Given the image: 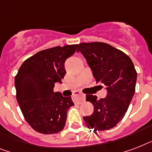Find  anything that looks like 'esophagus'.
Instances as JSON below:
<instances>
[{
  "label": "esophagus",
  "mask_w": 152,
  "mask_h": 152,
  "mask_svg": "<svg viewBox=\"0 0 152 152\" xmlns=\"http://www.w3.org/2000/svg\"><path fill=\"white\" fill-rule=\"evenodd\" d=\"M73 97H74V101L77 102V103L80 104L81 102L85 101V95L80 93L78 91H75L73 94Z\"/></svg>",
  "instance_id": "1"
}]
</instances>
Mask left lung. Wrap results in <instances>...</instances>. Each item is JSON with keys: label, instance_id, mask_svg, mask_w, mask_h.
<instances>
[{"label": "left lung", "instance_id": "left-lung-1", "mask_svg": "<svg viewBox=\"0 0 152 152\" xmlns=\"http://www.w3.org/2000/svg\"><path fill=\"white\" fill-rule=\"evenodd\" d=\"M98 83L105 85L106 98L87 95L86 101L94 106L91 116L83 117L94 132L110 129L118 125L127 112L135 94L137 73L130 57L122 51L103 42L79 44Z\"/></svg>", "mask_w": 152, "mask_h": 152}]
</instances>
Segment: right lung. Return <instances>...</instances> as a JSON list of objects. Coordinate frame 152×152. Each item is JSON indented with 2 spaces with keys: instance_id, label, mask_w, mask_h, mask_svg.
Segmentation results:
<instances>
[{
  "instance_id": "add662e5",
  "label": "right lung",
  "mask_w": 152,
  "mask_h": 152,
  "mask_svg": "<svg viewBox=\"0 0 152 152\" xmlns=\"http://www.w3.org/2000/svg\"><path fill=\"white\" fill-rule=\"evenodd\" d=\"M78 45L56 46L37 53L20 66L15 77L16 99L25 120L42 134H53L64 129L70 96L54 92L55 83H61L66 73L64 62Z\"/></svg>"
}]
</instances>
